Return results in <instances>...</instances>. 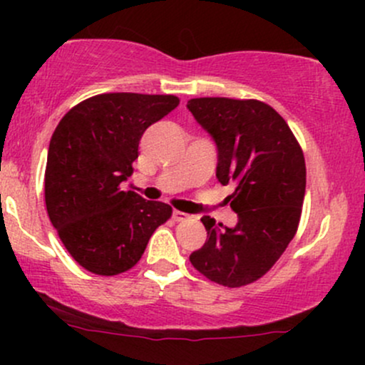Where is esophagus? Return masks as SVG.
<instances>
[{
  "mask_svg": "<svg viewBox=\"0 0 365 365\" xmlns=\"http://www.w3.org/2000/svg\"><path fill=\"white\" fill-rule=\"evenodd\" d=\"M188 216L187 212H183V211H173V220L175 221H185V220H188Z\"/></svg>",
  "mask_w": 365,
  "mask_h": 365,
  "instance_id": "1",
  "label": "esophagus"
}]
</instances>
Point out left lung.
<instances>
[{
  "label": "left lung",
  "mask_w": 365,
  "mask_h": 365,
  "mask_svg": "<svg viewBox=\"0 0 365 365\" xmlns=\"http://www.w3.org/2000/svg\"><path fill=\"white\" fill-rule=\"evenodd\" d=\"M217 145L216 178L235 183L230 206L238 215L221 230L200 217L207 240L190 254L200 274L228 288L262 278L299 228L305 195V159L288 123L257 99L197 98L187 104Z\"/></svg>",
  "instance_id": "obj_1"
}]
</instances>
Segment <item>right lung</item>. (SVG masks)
<instances>
[{"mask_svg":"<svg viewBox=\"0 0 365 365\" xmlns=\"http://www.w3.org/2000/svg\"><path fill=\"white\" fill-rule=\"evenodd\" d=\"M178 104L170 94L108 92L78 103L58 123L46 163V209L83 269L99 276L132 269L171 217L168 204L120 185L133 173L145 128Z\"/></svg>","mask_w":365,"mask_h":365,"instance_id":"right-lung-1","label":"right lung"}]
</instances>
